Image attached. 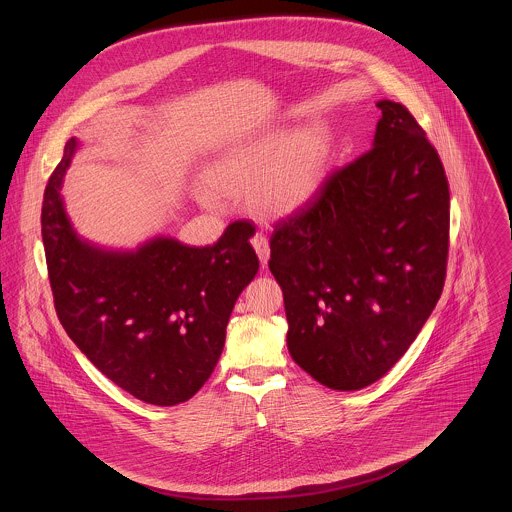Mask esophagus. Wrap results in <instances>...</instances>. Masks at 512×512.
Listing matches in <instances>:
<instances>
[{
  "instance_id": "esophagus-1",
  "label": "esophagus",
  "mask_w": 512,
  "mask_h": 512,
  "mask_svg": "<svg viewBox=\"0 0 512 512\" xmlns=\"http://www.w3.org/2000/svg\"><path fill=\"white\" fill-rule=\"evenodd\" d=\"M251 245L255 247L257 255H259V261L263 265H267L269 261V255H271V247H269V239L263 235V233H255L253 239H251Z\"/></svg>"
}]
</instances>
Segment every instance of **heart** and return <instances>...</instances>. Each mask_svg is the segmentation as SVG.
<instances>
[{
  "instance_id": "1",
  "label": "heart",
  "mask_w": 512,
  "mask_h": 512,
  "mask_svg": "<svg viewBox=\"0 0 512 512\" xmlns=\"http://www.w3.org/2000/svg\"><path fill=\"white\" fill-rule=\"evenodd\" d=\"M330 159L332 145L322 127L275 129L222 151L206 165L202 180L212 192H251V206L261 214L288 216L318 196ZM202 200L212 204L210 196Z\"/></svg>"
}]
</instances>
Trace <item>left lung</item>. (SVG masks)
Listing matches in <instances>:
<instances>
[{
  "label": "left lung",
  "instance_id": "8db88e82",
  "mask_svg": "<svg viewBox=\"0 0 512 512\" xmlns=\"http://www.w3.org/2000/svg\"><path fill=\"white\" fill-rule=\"evenodd\" d=\"M377 108L371 149L332 172L271 235L288 351L334 391L379 381L416 340L446 281L444 165L402 104Z\"/></svg>",
  "mask_w": 512,
  "mask_h": 512
}]
</instances>
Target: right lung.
<instances>
[{
  "instance_id": "add662e5",
  "label": "right lung",
  "mask_w": 512,
  "mask_h": 512,
  "mask_svg": "<svg viewBox=\"0 0 512 512\" xmlns=\"http://www.w3.org/2000/svg\"><path fill=\"white\" fill-rule=\"evenodd\" d=\"M76 149V139L64 145L41 212L58 320L119 389L147 404H180L212 375L235 300L259 271L255 228L233 222L206 247L165 235L135 251L98 247L74 231L60 194Z\"/></svg>"
}]
</instances>
